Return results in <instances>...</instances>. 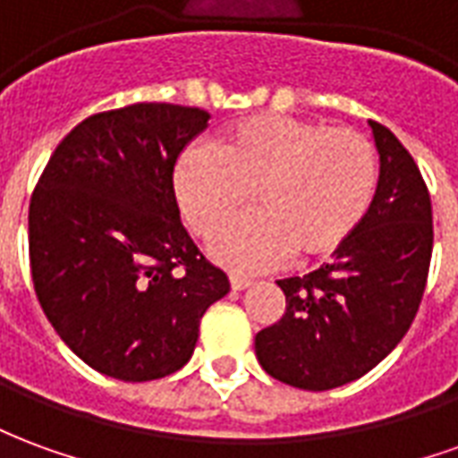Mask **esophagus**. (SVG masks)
<instances>
[{
  "label": "esophagus",
  "mask_w": 458,
  "mask_h": 458,
  "mask_svg": "<svg viewBox=\"0 0 458 458\" xmlns=\"http://www.w3.org/2000/svg\"><path fill=\"white\" fill-rule=\"evenodd\" d=\"M252 282H250L248 277H240V275H230V287L235 289V292H240V289H248Z\"/></svg>",
  "instance_id": "obj_1"
}]
</instances>
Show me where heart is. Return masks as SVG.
<instances>
[{"instance_id": "1", "label": "heart", "mask_w": 458, "mask_h": 458, "mask_svg": "<svg viewBox=\"0 0 458 458\" xmlns=\"http://www.w3.org/2000/svg\"><path fill=\"white\" fill-rule=\"evenodd\" d=\"M377 151L365 134L324 122L255 114L220 131L216 149L191 147L174 191L191 230L216 238L213 258L240 272L327 259L363 225L377 191Z\"/></svg>"}]
</instances>
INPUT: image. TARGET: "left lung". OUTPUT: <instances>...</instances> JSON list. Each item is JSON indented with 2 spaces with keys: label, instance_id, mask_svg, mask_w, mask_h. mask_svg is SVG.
<instances>
[{
  "label": "left lung",
  "instance_id": "obj_1",
  "mask_svg": "<svg viewBox=\"0 0 458 458\" xmlns=\"http://www.w3.org/2000/svg\"><path fill=\"white\" fill-rule=\"evenodd\" d=\"M380 179L363 225L304 277L279 279L287 311L255 336L259 365L301 390L363 377L403 341L422 301L432 259V200L393 131L368 120Z\"/></svg>",
  "mask_w": 458,
  "mask_h": 458
}]
</instances>
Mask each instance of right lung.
I'll use <instances>...</instances> for the list:
<instances>
[{
	"label": "right lung",
	"instance_id": "obj_1",
	"mask_svg": "<svg viewBox=\"0 0 458 458\" xmlns=\"http://www.w3.org/2000/svg\"><path fill=\"white\" fill-rule=\"evenodd\" d=\"M210 114L137 103L90 114L55 147L29 206L36 297L65 345L124 383L189 363L206 309L230 292L174 193L176 159Z\"/></svg>",
	"mask_w": 458,
	"mask_h": 458
}]
</instances>
